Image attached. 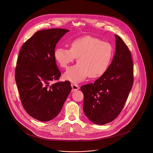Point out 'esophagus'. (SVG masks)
<instances>
[{
    "label": "esophagus",
    "instance_id": "34e87169",
    "mask_svg": "<svg viewBox=\"0 0 153 153\" xmlns=\"http://www.w3.org/2000/svg\"><path fill=\"white\" fill-rule=\"evenodd\" d=\"M71 87L73 88V91H76L79 89V86L76 84H71Z\"/></svg>",
    "mask_w": 153,
    "mask_h": 153
}]
</instances>
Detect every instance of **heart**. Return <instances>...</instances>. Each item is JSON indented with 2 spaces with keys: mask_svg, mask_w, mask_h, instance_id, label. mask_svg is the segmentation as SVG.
I'll return each mask as SVG.
<instances>
[{
  "mask_svg": "<svg viewBox=\"0 0 153 153\" xmlns=\"http://www.w3.org/2000/svg\"><path fill=\"white\" fill-rule=\"evenodd\" d=\"M54 58L62 68H67L77 58V63L63 74L65 80L79 83L87 77L97 79L108 70L113 57L110 43L86 36L77 38L70 43V49L59 47L54 51Z\"/></svg>",
  "mask_w": 153,
  "mask_h": 153,
  "instance_id": "b5f03b06",
  "label": "heart"
}]
</instances>
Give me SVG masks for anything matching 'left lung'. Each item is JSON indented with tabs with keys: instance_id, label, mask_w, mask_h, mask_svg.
Returning a JSON list of instances; mask_svg holds the SVG:
<instances>
[{
	"instance_id": "8db88e82",
	"label": "left lung",
	"mask_w": 153,
	"mask_h": 153,
	"mask_svg": "<svg viewBox=\"0 0 153 153\" xmlns=\"http://www.w3.org/2000/svg\"><path fill=\"white\" fill-rule=\"evenodd\" d=\"M116 52L106 72L93 83L82 85L85 114L93 123L104 125L120 114L133 84L131 54L117 34Z\"/></svg>"
}]
</instances>
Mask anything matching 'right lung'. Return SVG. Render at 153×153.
I'll use <instances>...</instances> for the list:
<instances>
[{
	"label": "right lung",
	"instance_id": "add662e5",
	"mask_svg": "<svg viewBox=\"0 0 153 153\" xmlns=\"http://www.w3.org/2000/svg\"><path fill=\"white\" fill-rule=\"evenodd\" d=\"M68 30L53 28L36 32L22 47L15 79L20 100L32 117L48 122L55 118L71 91L70 81L53 83L61 76L54 51Z\"/></svg>",
	"mask_w": 153,
	"mask_h": 153
}]
</instances>
